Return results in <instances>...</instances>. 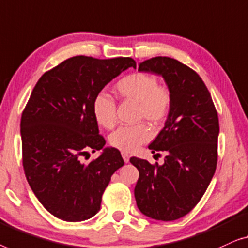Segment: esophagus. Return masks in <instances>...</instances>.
Segmentation results:
<instances>
[{"label":"esophagus","instance_id":"1","mask_svg":"<svg viewBox=\"0 0 248 248\" xmlns=\"http://www.w3.org/2000/svg\"><path fill=\"white\" fill-rule=\"evenodd\" d=\"M123 158L125 163H128L129 159H130V155H129L128 153H123Z\"/></svg>","mask_w":248,"mask_h":248}]
</instances>
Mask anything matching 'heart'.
<instances>
[{
	"instance_id": "obj_1",
	"label": "heart",
	"mask_w": 248,
	"mask_h": 248,
	"mask_svg": "<svg viewBox=\"0 0 248 248\" xmlns=\"http://www.w3.org/2000/svg\"><path fill=\"white\" fill-rule=\"evenodd\" d=\"M119 96L139 104V119H146L158 125L166 120L172 108V94L166 86L159 85L155 76L135 73L124 76L116 84ZM93 114L97 123L107 129L117 124V103L112 96L101 92L96 94L92 104ZM152 130L141 123L123 125L110 136V144L124 153H131L151 140Z\"/></svg>"
}]
</instances>
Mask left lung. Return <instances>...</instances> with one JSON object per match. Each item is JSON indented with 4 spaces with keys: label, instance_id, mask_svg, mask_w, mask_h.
Wrapping results in <instances>:
<instances>
[{
    "label": "left lung",
    "instance_id": "obj_1",
    "mask_svg": "<svg viewBox=\"0 0 248 248\" xmlns=\"http://www.w3.org/2000/svg\"><path fill=\"white\" fill-rule=\"evenodd\" d=\"M138 71L162 75L173 101L165 125L148 146L152 153H166L163 165L130 158L139 170L136 202L149 218L176 220L198 204L216 172L218 113L200 76L176 59L153 57Z\"/></svg>",
    "mask_w": 248,
    "mask_h": 248
}]
</instances>
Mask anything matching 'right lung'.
Listing matches in <instances>:
<instances>
[{"label": "right lung", "instance_id": "right-lung-1", "mask_svg": "<svg viewBox=\"0 0 248 248\" xmlns=\"http://www.w3.org/2000/svg\"><path fill=\"white\" fill-rule=\"evenodd\" d=\"M136 67L130 57L75 56L49 69L31 92L22 117V164L31 190L58 219L83 221L100 210L111 176L124 166L117 148L82 162L106 145L92 104L121 72Z\"/></svg>", "mask_w": 248, "mask_h": 248}]
</instances>
